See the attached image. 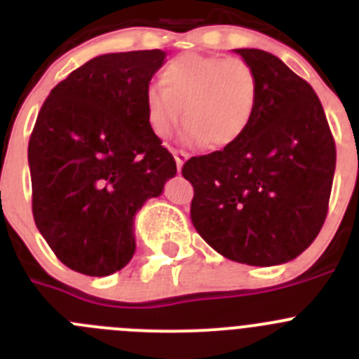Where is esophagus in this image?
<instances>
[{
  "instance_id": "1",
  "label": "esophagus",
  "mask_w": 359,
  "mask_h": 359,
  "mask_svg": "<svg viewBox=\"0 0 359 359\" xmlns=\"http://www.w3.org/2000/svg\"><path fill=\"white\" fill-rule=\"evenodd\" d=\"M172 154H174V160H176L177 170H182L183 163H185V161L189 160L190 154H189V152H187V151H182V149H174Z\"/></svg>"
}]
</instances>
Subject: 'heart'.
<instances>
[{
    "label": "heart",
    "instance_id": "b5f03b06",
    "mask_svg": "<svg viewBox=\"0 0 359 359\" xmlns=\"http://www.w3.org/2000/svg\"><path fill=\"white\" fill-rule=\"evenodd\" d=\"M160 84L144 95L149 129L160 140L185 116L189 144L230 147L248 131L259 104V77L241 57L183 53L161 69Z\"/></svg>",
    "mask_w": 359,
    "mask_h": 359
}]
</instances>
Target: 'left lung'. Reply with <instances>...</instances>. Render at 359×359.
Here are the masks:
<instances>
[{"mask_svg": "<svg viewBox=\"0 0 359 359\" xmlns=\"http://www.w3.org/2000/svg\"><path fill=\"white\" fill-rule=\"evenodd\" d=\"M259 77L252 126L237 144L190 158V219L230 261L275 266L298 257L327 217L336 145L315 90L257 48L236 50Z\"/></svg>", "mask_w": 359, "mask_h": 359, "instance_id": "left-lung-1", "label": "left lung"}]
</instances>
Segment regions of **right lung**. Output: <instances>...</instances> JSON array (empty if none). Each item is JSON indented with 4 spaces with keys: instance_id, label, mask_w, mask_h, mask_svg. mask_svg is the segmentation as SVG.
<instances>
[{
    "instance_id": "right-lung-1",
    "label": "right lung",
    "mask_w": 359,
    "mask_h": 359,
    "mask_svg": "<svg viewBox=\"0 0 359 359\" xmlns=\"http://www.w3.org/2000/svg\"><path fill=\"white\" fill-rule=\"evenodd\" d=\"M165 52L98 55L50 91L28 142L32 214L73 271L115 273L135 253L133 221L176 176L149 129L144 95Z\"/></svg>"
}]
</instances>
